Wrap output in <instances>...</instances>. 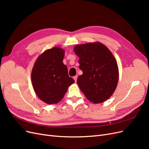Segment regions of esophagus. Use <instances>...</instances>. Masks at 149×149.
Here are the masks:
<instances>
[{"instance_id": "esophagus-1", "label": "esophagus", "mask_w": 149, "mask_h": 149, "mask_svg": "<svg viewBox=\"0 0 149 149\" xmlns=\"http://www.w3.org/2000/svg\"><path fill=\"white\" fill-rule=\"evenodd\" d=\"M77 78H78V76H74V77H73V79H74L75 82H76V81H77Z\"/></svg>"}]
</instances>
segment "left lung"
<instances>
[{
    "label": "left lung",
    "mask_w": 149,
    "mask_h": 149,
    "mask_svg": "<svg viewBox=\"0 0 149 149\" xmlns=\"http://www.w3.org/2000/svg\"><path fill=\"white\" fill-rule=\"evenodd\" d=\"M79 58L77 84L88 100L101 103L109 99L114 92L119 79L116 60L112 53L100 42L78 45L74 48Z\"/></svg>",
    "instance_id": "obj_1"
}]
</instances>
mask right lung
<instances>
[{
    "label": "right lung",
    "instance_id": "add662e5",
    "mask_svg": "<svg viewBox=\"0 0 149 149\" xmlns=\"http://www.w3.org/2000/svg\"><path fill=\"white\" fill-rule=\"evenodd\" d=\"M65 52L53 47L44 52L35 61L31 71V82L38 97L49 104L60 101L68 88L74 83L67 66L63 64Z\"/></svg>",
    "mask_w": 149,
    "mask_h": 149
}]
</instances>
